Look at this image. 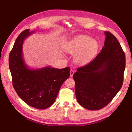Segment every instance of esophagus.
<instances>
[{
	"label": "esophagus",
	"instance_id": "obj_1",
	"mask_svg": "<svg viewBox=\"0 0 132 132\" xmlns=\"http://www.w3.org/2000/svg\"><path fill=\"white\" fill-rule=\"evenodd\" d=\"M75 73V71L73 70H71L70 71V77H73V74H74Z\"/></svg>",
	"mask_w": 132,
	"mask_h": 132
}]
</instances>
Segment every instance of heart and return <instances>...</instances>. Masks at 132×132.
Segmentation results:
<instances>
[{
	"label": "heart",
	"instance_id": "heart-1",
	"mask_svg": "<svg viewBox=\"0 0 132 132\" xmlns=\"http://www.w3.org/2000/svg\"><path fill=\"white\" fill-rule=\"evenodd\" d=\"M99 44L88 35H80L68 41L64 46L67 53L75 55L74 60L79 64L88 63L97 53Z\"/></svg>",
	"mask_w": 132,
	"mask_h": 132
}]
</instances>
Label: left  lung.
<instances>
[{
    "label": "left lung",
    "mask_w": 132,
    "mask_h": 132,
    "mask_svg": "<svg viewBox=\"0 0 132 132\" xmlns=\"http://www.w3.org/2000/svg\"><path fill=\"white\" fill-rule=\"evenodd\" d=\"M102 51L92 61L73 75L75 94L80 105L98 110L110 102L121 88L126 65L125 54L114 35L109 31Z\"/></svg>",
    "instance_id": "8db88e82"
}]
</instances>
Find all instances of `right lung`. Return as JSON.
<instances>
[{
	"label": "right lung",
	"mask_w": 132,
	"mask_h": 132,
	"mask_svg": "<svg viewBox=\"0 0 132 132\" xmlns=\"http://www.w3.org/2000/svg\"><path fill=\"white\" fill-rule=\"evenodd\" d=\"M33 33L23 31L15 41L9 57L12 83L19 97L29 105L44 109L54 103L62 84L70 76V68H28L22 56L24 40Z\"/></svg>",
	"instance_id": "1"
}]
</instances>
